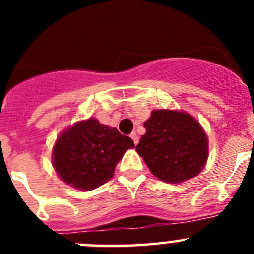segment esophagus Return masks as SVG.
Wrapping results in <instances>:
<instances>
[{
  "mask_svg": "<svg viewBox=\"0 0 254 254\" xmlns=\"http://www.w3.org/2000/svg\"><path fill=\"white\" fill-rule=\"evenodd\" d=\"M131 138H132V140H133L134 145H137V143H138V136H137V133H136V132H132V133H131Z\"/></svg>",
  "mask_w": 254,
  "mask_h": 254,
  "instance_id": "obj_1",
  "label": "esophagus"
}]
</instances>
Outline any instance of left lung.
Segmentation results:
<instances>
[{
  "label": "left lung",
  "mask_w": 254,
  "mask_h": 254,
  "mask_svg": "<svg viewBox=\"0 0 254 254\" xmlns=\"http://www.w3.org/2000/svg\"><path fill=\"white\" fill-rule=\"evenodd\" d=\"M143 127L146 133L136 150L156 178L181 183L205 167L207 137L193 117L177 111H154Z\"/></svg>",
  "instance_id": "1"
}]
</instances>
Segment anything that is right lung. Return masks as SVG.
Masks as SVG:
<instances>
[{
	"instance_id": "1",
	"label": "right lung",
	"mask_w": 254,
	"mask_h": 254,
	"mask_svg": "<svg viewBox=\"0 0 254 254\" xmlns=\"http://www.w3.org/2000/svg\"><path fill=\"white\" fill-rule=\"evenodd\" d=\"M131 147L134 143L128 136L90 118L61 134L53 149V165L67 185L91 190L113 177L117 163Z\"/></svg>"
}]
</instances>
